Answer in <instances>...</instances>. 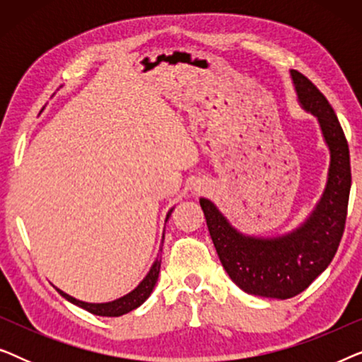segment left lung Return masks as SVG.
Here are the masks:
<instances>
[{
    "label": "left lung",
    "mask_w": 362,
    "mask_h": 362,
    "mask_svg": "<svg viewBox=\"0 0 362 362\" xmlns=\"http://www.w3.org/2000/svg\"><path fill=\"white\" fill-rule=\"evenodd\" d=\"M290 76L301 108L318 118L329 148L328 181L308 219L284 235H245L230 226L214 202L199 199L230 280L245 293L279 300L301 293L331 264L344 232L351 189L349 148L333 107L303 74L290 71Z\"/></svg>",
    "instance_id": "1"
}]
</instances>
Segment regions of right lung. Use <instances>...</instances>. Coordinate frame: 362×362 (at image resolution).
I'll return each instance as SVG.
<instances>
[{"mask_svg":"<svg viewBox=\"0 0 362 362\" xmlns=\"http://www.w3.org/2000/svg\"><path fill=\"white\" fill-rule=\"evenodd\" d=\"M171 212H173V209L168 212L166 221L170 219ZM163 239H165V235H163ZM161 249H163V242H161L160 250ZM160 267H161V259H160V254H158L156 260L153 262L150 272H148L145 279L140 281V285H138L135 290H132L130 293L122 296V298L108 301V303H87V301H81V300L74 298V296H71V295L64 293L62 290H59V288H56V290L64 296V298L69 300L74 305L81 306V308H83V310H87L88 313H93L98 316H122L125 313H130L132 310L138 308L141 303H145V300L151 295L153 288H155V285L158 281V275H160Z\"/></svg>","mask_w":362,"mask_h":362,"instance_id":"obj_1","label":"right lung"}]
</instances>
